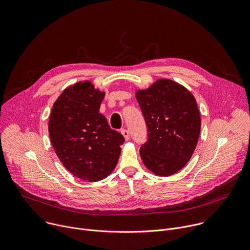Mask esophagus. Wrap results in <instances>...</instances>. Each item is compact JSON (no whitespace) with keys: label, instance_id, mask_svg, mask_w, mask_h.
<instances>
[{"label":"esophagus","instance_id":"obj_1","mask_svg":"<svg viewBox=\"0 0 250 250\" xmlns=\"http://www.w3.org/2000/svg\"><path fill=\"white\" fill-rule=\"evenodd\" d=\"M121 133H122V135L124 136V138H125L126 141H128V140L130 139V133H129V131H128L127 129H122V130H121Z\"/></svg>","mask_w":250,"mask_h":250}]
</instances>
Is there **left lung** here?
Wrapping results in <instances>:
<instances>
[{"label":"left lung","instance_id":"obj_1","mask_svg":"<svg viewBox=\"0 0 250 250\" xmlns=\"http://www.w3.org/2000/svg\"><path fill=\"white\" fill-rule=\"evenodd\" d=\"M146 130L140 155L157 175L168 176L190 160L201 129L194 96L184 86L162 79L136 94Z\"/></svg>","mask_w":250,"mask_h":250}]
</instances>
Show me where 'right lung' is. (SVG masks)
<instances>
[{"mask_svg": "<svg viewBox=\"0 0 250 250\" xmlns=\"http://www.w3.org/2000/svg\"><path fill=\"white\" fill-rule=\"evenodd\" d=\"M104 92L89 82L66 88L49 118V136L64 167L76 177L94 182L114 169L124 137L99 113Z\"/></svg>", "mask_w": 250, "mask_h": 250, "instance_id": "1", "label": "right lung"}]
</instances>
